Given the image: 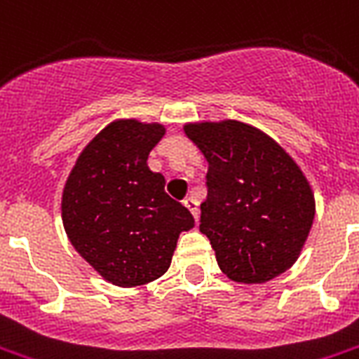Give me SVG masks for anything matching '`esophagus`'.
Returning <instances> with one entry per match:
<instances>
[{
  "label": "esophagus",
  "instance_id": "obj_1",
  "mask_svg": "<svg viewBox=\"0 0 359 359\" xmlns=\"http://www.w3.org/2000/svg\"><path fill=\"white\" fill-rule=\"evenodd\" d=\"M184 207L188 210H190L191 215H194V218H196V220H198V216H199V203H198V199L196 198H186L184 199Z\"/></svg>",
  "mask_w": 359,
  "mask_h": 359
}]
</instances>
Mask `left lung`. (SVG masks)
<instances>
[{"label": "left lung", "mask_w": 359, "mask_h": 359, "mask_svg": "<svg viewBox=\"0 0 359 359\" xmlns=\"http://www.w3.org/2000/svg\"><path fill=\"white\" fill-rule=\"evenodd\" d=\"M184 133L209 163L201 233L235 283L262 284L299 258L314 220V194L294 158L239 120L190 122Z\"/></svg>", "instance_id": "1"}]
</instances>
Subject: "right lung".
<instances>
[{"mask_svg":"<svg viewBox=\"0 0 359 359\" xmlns=\"http://www.w3.org/2000/svg\"><path fill=\"white\" fill-rule=\"evenodd\" d=\"M165 126L118 118L76 158L62 194V222L76 252L107 283L122 288L160 278L177 241L194 228L184 205L165 194L149 154Z\"/></svg>","mask_w":359,"mask_h":359,"instance_id":"add662e5","label":"right lung"}]
</instances>
